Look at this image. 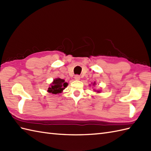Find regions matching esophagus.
I'll return each instance as SVG.
<instances>
[{
    "label": "esophagus",
    "mask_w": 151,
    "mask_h": 151,
    "mask_svg": "<svg viewBox=\"0 0 151 151\" xmlns=\"http://www.w3.org/2000/svg\"><path fill=\"white\" fill-rule=\"evenodd\" d=\"M75 79L76 80V81H79V80L81 79V76L78 75H75Z\"/></svg>",
    "instance_id": "esophagus-1"
}]
</instances>
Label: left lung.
I'll use <instances>...</instances> for the list:
<instances>
[{
	"label": "left lung",
	"instance_id": "obj_1",
	"mask_svg": "<svg viewBox=\"0 0 151 151\" xmlns=\"http://www.w3.org/2000/svg\"><path fill=\"white\" fill-rule=\"evenodd\" d=\"M93 85H94V84H93Z\"/></svg>",
	"mask_w": 151,
	"mask_h": 151
}]
</instances>
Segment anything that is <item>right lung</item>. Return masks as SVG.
I'll return each instance as SVG.
<instances>
[{
  "label": "right lung",
  "instance_id": "add662e5",
  "mask_svg": "<svg viewBox=\"0 0 151 151\" xmlns=\"http://www.w3.org/2000/svg\"><path fill=\"white\" fill-rule=\"evenodd\" d=\"M67 83L65 81L61 78H56L54 80L52 84L50 85V87L48 89V92L52 94H57L61 93L63 89L67 86Z\"/></svg>",
  "mask_w": 151,
  "mask_h": 151
}]
</instances>
